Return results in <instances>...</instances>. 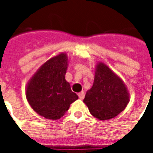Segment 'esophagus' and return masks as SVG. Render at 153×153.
<instances>
[{
    "instance_id": "1",
    "label": "esophagus",
    "mask_w": 153,
    "mask_h": 153,
    "mask_svg": "<svg viewBox=\"0 0 153 153\" xmlns=\"http://www.w3.org/2000/svg\"><path fill=\"white\" fill-rule=\"evenodd\" d=\"M84 96H85V93H84V92H81V93H79V97L81 100H83V98H84Z\"/></svg>"
}]
</instances>
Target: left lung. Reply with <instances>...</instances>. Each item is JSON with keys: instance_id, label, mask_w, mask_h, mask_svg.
<instances>
[{"instance_id": "1", "label": "left lung", "mask_w": 153, "mask_h": 153, "mask_svg": "<svg viewBox=\"0 0 153 153\" xmlns=\"http://www.w3.org/2000/svg\"><path fill=\"white\" fill-rule=\"evenodd\" d=\"M128 101L123 81L105 64H98L93 87L83 99L90 113L101 120L114 118L125 110Z\"/></svg>"}]
</instances>
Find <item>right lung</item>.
<instances>
[{
    "label": "right lung",
    "instance_id": "add662e5",
    "mask_svg": "<svg viewBox=\"0 0 153 153\" xmlns=\"http://www.w3.org/2000/svg\"><path fill=\"white\" fill-rule=\"evenodd\" d=\"M68 58L61 53L44 64L29 81L26 97L32 108L50 120L62 117L79 97L65 79Z\"/></svg>",
    "mask_w": 153,
    "mask_h": 153
}]
</instances>
